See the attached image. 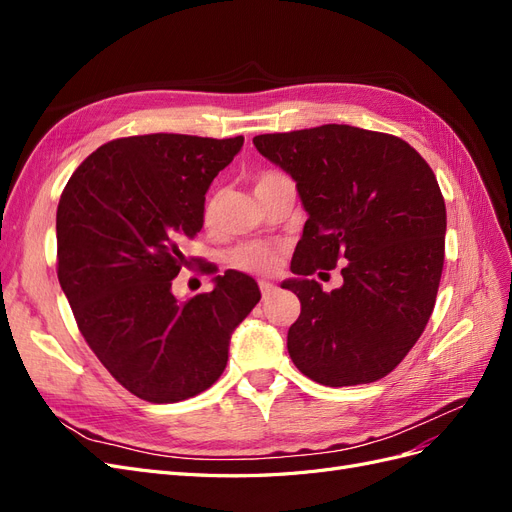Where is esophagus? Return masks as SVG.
<instances>
[{"instance_id":"obj_1","label":"esophagus","mask_w":512,"mask_h":512,"mask_svg":"<svg viewBox=\"0 0 512 512\" xmlns=\"http://www.w3.org/2000/svg\"><path fill=\"white\" fill-rule=\"evenodd\" d=\"M275 290H277V286H275V284H271V282H260V292H262V299H269Z\"/></svg>"}]
</instances>
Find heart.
<instances>
[{"mask_svg": "<svg viewBox=\"0 0 512 512\" xmlns=\"http://www.w3.org/2000/svg\"><path fill=\"white\" fill-rule=\"evenodd\" d=\"M275 177L273 173L262 175L256 181V188L260 183H265L267 179ZM220 194H211L205 203V220L213 222L218 218V211H220ZM230 262L235 267L243 269V271H252V273H271L280 265V252L275 250V247L267 245V243H245L241 247H237L235 252L230 254Z\"/></svg>", "mask_w": 512, "mask_h": 512, "instance_id": "obj_1", "label": "heart"}]
</instances>
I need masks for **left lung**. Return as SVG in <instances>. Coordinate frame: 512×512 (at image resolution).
<instances>
[{"mask_svg":"<svg viewBox=\"0 0 512 512\" xmlns=\"http://www.w3.org/2000/svg\"><path fill=\"white\" fill-rule=\"evenodd\" d=\"M288 173L307 213L282 282L301 301L288 352L327 386L384 378L416 344L436 305L446 207L436 175L397 136L327 123L254 136ZM345 262V284L324 293L308 275Z\"/></svg>","mask_w":512,"mask_h":512,"instance_id":"left-lung-1","label":"left lung"}]
</instances>
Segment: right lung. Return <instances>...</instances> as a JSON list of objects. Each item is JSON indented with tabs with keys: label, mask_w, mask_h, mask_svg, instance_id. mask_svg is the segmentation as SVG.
I'll use <instances>...</instances> for the list:
<instances>
[{
	"label": "right lung",
	"mask_w": 512,
	"mask_h": 512,
	"mask_svg": "<svg viewBox=\"0 0 512 512\" xmlns=\"http://www.w3.org/2000/svg\"><path fill=\"white\" fill-rule=\"evenodd\" d=\"M241 147L243 136L119 138L91 153L59 198L57 277L76 324L111 376L151 404L209 389L232 333L260 301L239 271L188 301L173 294L209 185Z\"/></svg>",
	"instance_id": "obj_1"
}]
</instances>
